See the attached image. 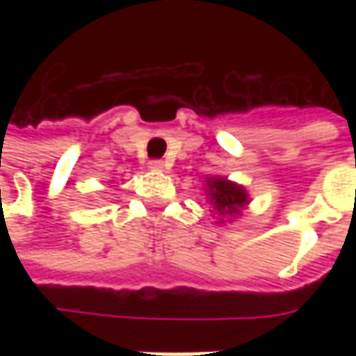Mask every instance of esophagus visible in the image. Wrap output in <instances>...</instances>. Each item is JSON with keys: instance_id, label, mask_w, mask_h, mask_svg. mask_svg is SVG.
I'll return each mask as SVG.
<instances>
[{"instance_id": "esophagus-1", "label": "esophagus", "mask_w": 356, "mask_h": 356, "mask_svg": "<svg viewBox=\"0 0 356 356\" xmlns=\"http://www.w3.org/2000/svg\"><path fill=\"white\" fill-rule=\"evenodd\" d=\"M148 166H150L152 170H156V172H162L164 168H166V164H164L162 160H150V162H148Z\"/></svg>"}]
</instances>
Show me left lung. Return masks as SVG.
Returning <instances> with one entry per match:
<instances>
[{"instance_id":"8db88e82","label":"left lung","mask_w":356,"mask_h":356,"mask_svg":"<svg viewBox=\"0 0 356 356\" xmlns=\"http://www.w3.org/2000/svg\"><path fill=\"white\" fill-rule=\"evenodd\" d=\"M206 198L218 216L216 224H226V218L234 220L241 216V210L250 206L248 190L238 182H232L224 176H208L206 180Z\"/></svg>"}]
</instances>
